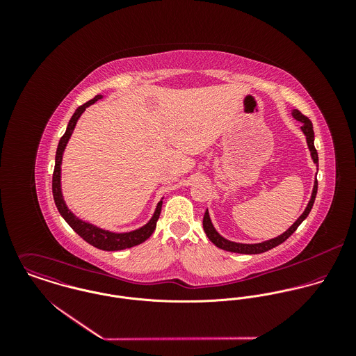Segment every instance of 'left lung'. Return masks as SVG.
<instances>
[{"label":"left lung","instance_id":"8db88e82","mask_svg":"<svg viewBox=\"0 0 356 356\" xmlns=\"http://www.w3.org/2000/svg\"><path fill=\"white\" fill-rule=\"evenodd\" d=\"M292 115H293L295 119H298V120H300V122L303 123L302 130H303V133H305V137H307V144H308L309 152H311V156H312V159H314V163H318V152H316V149H315V147H314V130H312V123H311V120H309L307 116H305L299 109H293ZM316 192H318V181L315 179V182H314V189H312V196H311V200H309V203L307 205L305 212L302 213V216H300L284 234H281V236L277 237V238H273V240H268V241H264V243H260V244H238V243H232V241L223 238L222 236H219V234L216 233V230L213 229V226H212V223H211L208 211H205V213H204V232H205L207 237L209 238V241H211L212 244H215V245H216L218 248H220V250H225V251H229V252H236V254H252L266 252V251L273 250L274 247L282 244L285 240H288V238L296 232V229L300 226V223L308 216V213H309V211H311V208H312V205H314V202H315Z\"/></svg>","mask_w":356,"mask_h":356}]
</instances>
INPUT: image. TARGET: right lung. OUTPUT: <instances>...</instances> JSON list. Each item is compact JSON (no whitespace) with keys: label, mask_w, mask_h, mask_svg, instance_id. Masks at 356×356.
Segmentation results:
<instances>
[{"label":"right lung","mask_w":356,"mask_h":356,"mask_svg":"<svg viewBox=\"0 0 356 356\" xmlns=\"http://www.w3.org/2000/svg\"><path fill=\"white\" fill-rule=\"evenodd\" d=\"M102 96H96L93 100L85 102L83 105L78 106V109L75 111V113L72 115V118L68 122L67 130L63 134V137L60 138L57 151H56V164H54V170H53V178H51V192H53V199L56 207L58 209V212L61 213V216L65 219V222L74 229V232H76L86 243H89L90 245L102 250V251H120V250H126V248H131L136 247L141 243H144L145 240H148L152 236L154 229H156V222L160 216L161 212V204L163 202L157 204V208L153 213L152 219L149 220L148 225H145L144 227L130 232V233H111V232H105L96 226H92L86 222H82L81 219H78L76 216H74V213H71V211H68L67 205L63 200L61 196V189H60V165H61V157L64 148L74 131V127L79 119V116L82 115V112L92 104L100 100Z\"/></svg>","instance_id":"add662e5"}]
</instances>
